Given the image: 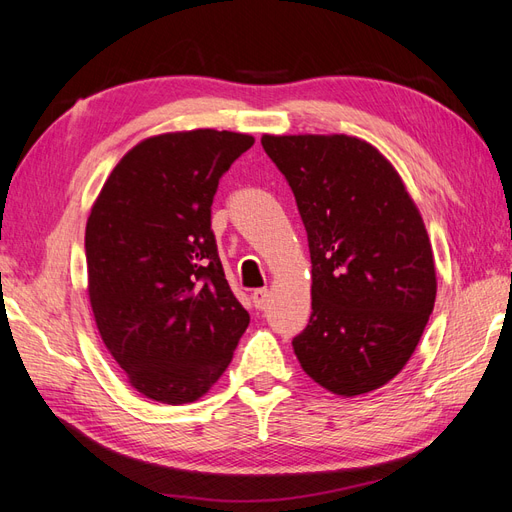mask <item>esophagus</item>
I'll list each match as a JSON object with an SVG mask.
<instances>
[{
	"mask_svg": "<svg viewBox=\"0 0 512 512\" xmlns=\"http://www.w3.org/2000/svg\"><path fill=\"white\" fill-rule=\"evenodd\" d=\"M252 299H254V305H256L258 309H262V307H265V303L269 301V290H267V288H258V290H254Z\"/></svg>",
	"mask_w": 512,
	"mask_h": 512,
	"instance_id": "34e87169",
	"label": "esophagus"
}]
</instances>
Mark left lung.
I'll return each instance as SVG.
<instances>
[{
	"mask_svg": "<svg viewBox=\"0 0 512 512\" xmlns=\"http://www.w3.org/2000/svg\"><path fill=\"white\" fill-rule=\"evenodd\" d=\"M260 143L297 200L312 256V316L294 354L335 395L380 389L408 363L436 303L421 213L361 138L265 134Z\"/></svg>",
	"mask_w": 512,
	"mask_h": 512,
	"instance_id": "1",
	"label": "left lung"
}]
</instances>
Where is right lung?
Returning <instances> with one entry per match:
<instances>
[{"instance_id": "add662e5", "label": "right lung", "mask_w": 512, "mask_h": 512, "mask_svg": "<svg viewBox=\"0 0 512 512\" xmlns=\"http://www.w3.org/2000/svg\"><path fill=\"white\" fill-rule=\"evenodd\" d=\"M250 134L151 136L106 179L85 230L87 290L104 346L138 393L192 404L228 367L250 314L211 230L222 175Z\"/></svg>"}]
</instances>
